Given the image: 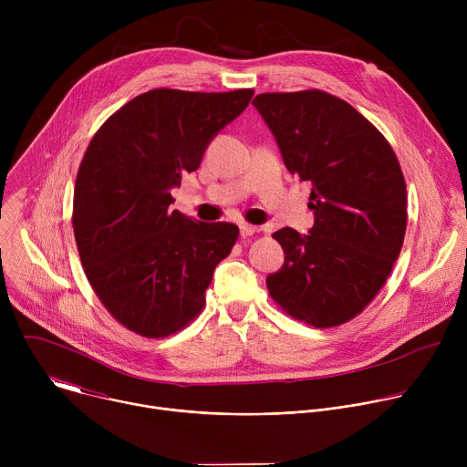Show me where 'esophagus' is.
I'll use <instances>...</instances> for the list:
<instances>
[{"mask_svg": "<svg viewBox=\"0 0 467 467\" xmlns=\"http://www.w3.org/2000/svg\"><path fill=\"white\" fill-rule=\"evenodd\" d=\"M254 233H258V227H254V225H251V223H242V225H240V234H242V236H253Z\"/></svg>", "mask_w": 467, "mask_h": 467, "instance_id": "obj_1", "label": "esophagus"}]
</instances>
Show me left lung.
<instances>
[{
    "label": "left lung",
    "mask_w": 467,
    "mask_h": 467,
    "mask_svg": "<svg viewBox=\"0 0 467 467\" xmlns=\"http://www.w3.org/2000/svg\"><path fill=\"white\" fill-rule=\"evenodd\" d=\"M290 173L312 184L310 234L285 227L274 238L283 268L265 286L285 314L316 328L357 317L401 253L407 184L382 132L348 101L323 90L258 94Z\"/></svg>",
    "instance_id": "obj_1"
}]
</instances>
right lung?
Returning a JSON list of instances; mask_svg holds the SVG:
<instances>
[{
  "label": "right lung",
  "mask_w": 467,
  "mask_h": 467,
  "mask_svg": "<svg viewBox=\"0 0 467 467\" xmlns=\"http://www.w3.org/2000/svg\"><path fill=\"white\" fill-rule=\"evenodd\" d=\"M253 94L153 88L118 109L85 151L72 214L83 270L109 314L144 338L175 335L199 316L238 240L233 223L171 211L170 190Z\"/></svg>",
  "instance_id": "obj_1"
}]
</instances>
